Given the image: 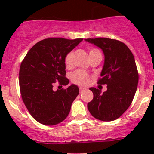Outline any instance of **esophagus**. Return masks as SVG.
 Segmentation results:
<instances>
[{"label":"esophagus","mask_w":154,"mask_h":154,"mask_svg":"<svg viewBox=\"0 0 154 154\" xmlns=\"http://www.w3.org/2000/svg\"><path fill=\"white\" fill-rule=\"evenodd\" d=\"M79 89H80V93H83V91H86V90H87L86 88H83V87H80V88H79Z\"/></svg>","instance_id":"1"}]
</instances>
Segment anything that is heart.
<instances>
[{
    "label": "heart",
    "mask_w": 154,
    "mask_h": 154,
    "mask_svg": "<svg viewBox=\"0 0 154 154\" xmlns=\"http://www.w3.org/2000/svg\"><path fill=\"white\" fill-rule=\"evenodd\" d=\"M88 55H89V58L91 57H94L96 55H101L100 51L96 48H90L88 50ZM72 57H73V53L69 52L66 55L64 59L65 65L67 68L71 67L72 65ZM71 79L72 80L73 83H76L78 85H82V86H85L89 83L90 80V76L88 75L87 73L85 71H80L77 70L73 72L71 75Z\"/></svg>",
    "instance_id": "b5f03b06"
}]
</instances>
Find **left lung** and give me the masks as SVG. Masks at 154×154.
<instances>
[{
    "mask_svg": "<svg viewBox=\"0 0 154 154\" xmlns=\"http://www.w3.org/2000/svg\"><path fill=\"white\" fill-rule=\"evenodd\" d=\"M86 42L101 48L105 56L101 78L97 84L107 85V90L90 88L94 94L88 103L93 117L103 122L119 119L129 108L133 100L139 82V73L134 57L122 42L108 38H86Z\"/></svg>",
    "mask_w": 154,
    "mask_h": 154,
    "instance_id": "obj_1",
    "label": "left lung"
}]
</instances>
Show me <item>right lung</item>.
I'll use <instances>...</instances> for the list:
<instances>
[{
  "mask_svg": "<svg viewBox=\"0 0 154 154\" xmlns=\"http://www.w3.org/2000/svg\"><path fill=\"white\" fill-rule=\"evenodd\" d=\"M83 38H48L32 46L21 62L19 86L23 102L35 120L52 126L64 121L79 94L76 85L53 90L54 83L66 86L64 59Z\"/></svg>",
  "mask_w": 154,
  "mask_h": 154,
  "instance_id": "obj_1",
  "label": "right lung"
}]
</instances>
